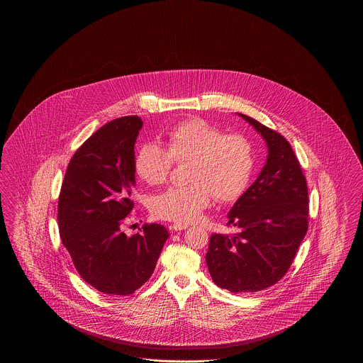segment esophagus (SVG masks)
Returning a JSON list of instances; mask_svg holds the SVG:
<instances>
[{
    "label": "esophagus",
    "instance_id": "esophagus-1",
    "mask_svg": "<svg viewBox=\"0 0 363 363\" xmlns=\"http://www.w3.org/2000/svg\"><path fill=\"white\" fill-rule=\"evenodd\" d=\"M189 225H181V223H174V225H170V230L172 231H182V230H186Z\"/></svg>",
    "mask_w": 363,
    "mask_h": 363
}]
</instances>
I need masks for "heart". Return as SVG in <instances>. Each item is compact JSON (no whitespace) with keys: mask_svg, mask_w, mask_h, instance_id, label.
<instances>
[{"mask_svg":"<svg viewBox=\"0 0 363 363\" xmlns=\"http://www.w3.org/2000/svg\"><path fill=\"white\" fill-rule=\"evenodd\" d=\"M167 148L147 141L138 148L135 170L150 185L164 182L175 162L190 160L188 186H173L151 200L156 218L189 225L209 207L213 196L222 203L237 201L246 191L256 166L253 143L201 118L179 122L167 132Z\"/></svg>","mask_w":363,"mask_h":363,"instance_id":"heart-1","label":"heart"}]
</instances>
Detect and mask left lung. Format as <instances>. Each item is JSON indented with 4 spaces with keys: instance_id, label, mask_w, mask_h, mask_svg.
I'll use <instances>...</instances> for the list:
<instances>
[{
    "instance_id": "8db88e82",
    "label": "left lung",
    "mask_w": 363,
    "mask_h": 363,
    "mask_svg": "<svg viewBox=\"0 0 363 363\" xmlns=\"http://www.w3.org/2000/svg\"><path fill=\"white\" fill-rule=\"evenodd\" d=\"M249 122L267 144L257 179L227 213L237 234H212L208 271L216 286L231 293H256L289 271L305 238L309 219L308 185L289 141L259 121Z\"/></svg>"
}]
</instances>
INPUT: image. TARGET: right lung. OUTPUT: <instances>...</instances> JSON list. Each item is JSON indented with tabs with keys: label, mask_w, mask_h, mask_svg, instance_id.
I'll list each match as a JSON object with an SVG mask.
<instances>
[{
	"label": "right lung",
	"mask_w": 363,
	"mask_h": 363,
	"mask_svg": "<svg viewBox=\"0 0 363 363\" xmlns=\"http://www.w3.org/2000/svg\"><path fill=\"white\" fill-rule=\"evenodd\" d=\"M141 128L138 116L99 128L72 156L60 193L61 241L80 277L101 293H135L152 275L169 238L166 227L156 223L130 237L122 231L133 208Z\"/></svg>",
	"instance_id": "add662e5"
}]
</instances>
